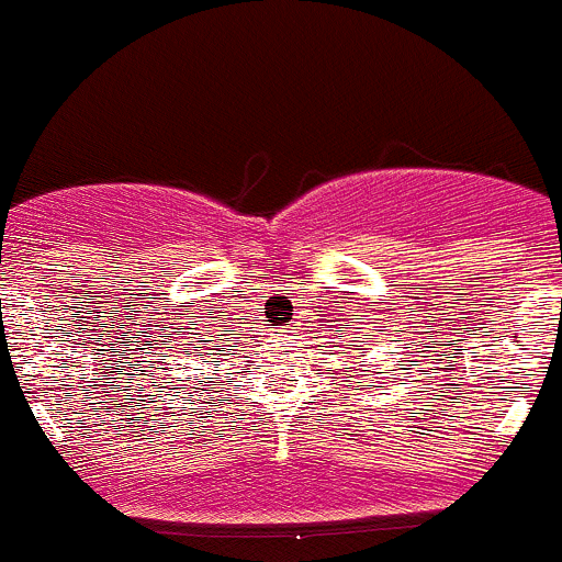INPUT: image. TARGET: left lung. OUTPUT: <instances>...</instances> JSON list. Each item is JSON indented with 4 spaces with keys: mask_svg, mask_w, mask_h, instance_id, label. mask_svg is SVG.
<instances>
[{
    "mask_svg": "<svg viewBox=\"0 0 562 562\" xmlns=\"http://www.w3.org/2000/svg\"><path fill=\"white\" fill-rule=\"evenodd\" d=\"M351 324H355V317H351ZM357 324H360V317H357ZM340 331H346V326H340ZM374 331H376V335H382V331H385V326H380V329H371V331H357V335H362V337H360V340H355V342H360L362 349H366V346L374 340ZM362 349H355L351 360H360V357H366V351H362ZM342 355H346V351H342Z\"/></svg>",
    "mask_w": 562,
    "mask_h": 562,
    "instance_id": "1",
    "label": "left lung"
}]
</instances>
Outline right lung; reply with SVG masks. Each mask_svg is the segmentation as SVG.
<instances>
[{"label":"right lung","mask_w":562,"mask_h":562,"mask_svg":"<svg viewBox=\"0 0 562 562\" xmlns=\"http://www.w3.org/2000/svg\"><path fill=\"white\" fill-rule=\"evenodd\" d=\"M191 341L194 342V346L191 347V357H188V360H191V362H186V369L202 371V374H205V376H200V380H196L202 385V382H205V380H213L211 371H207L205 366H213V369H216V362H220V357H213V349H211V346H207V342H211V340H202V337H196V340ZM188 346H190V342H188ZM216 351H220V349H216ZM177 366H180V362H177ZM186 382H191V374L186 376Z\"/></svg>","instance_id":"1"}]
</instances>
